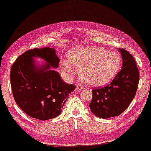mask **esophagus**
I'll return each instance as SVG.
<instances>
[{"instance_id": "34e87169", "label": "esophagus", "mask_w": 151, "mask_h": 151, "mask_svg": "<svg viewBox=\"0 0 151 151\" xmlns=\"http://www.w3.org/2000/svg\"><path fill=\"white\" fill-rule=\"evenodd\" d=\"M83 89V86H81L80 85H78L76 86V89H75V92L78 93V92H80V91H82V90Z\"/></svg>"}]
</instances>
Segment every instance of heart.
I'll return each mask as SVG.
<instances>
[{
  "label": "heart",
  "mask_w": 151,
  "mask_h": 151,
  "mask_svg": "<svg viewBox=\"0 0 151 151\" xmlns=\"http://www.w3.org/2000/svg\"><path fill=\"white\" fill-rule=\"evenodd\" d=\"M121 58L116 52L99 47L76 48L68 54V62H64L62 71L71 74L80 72L84 83L91 87H101L111 81L118 73Z\"/></svg>",
  "instance_id": "heart-1"
}]
</instances>
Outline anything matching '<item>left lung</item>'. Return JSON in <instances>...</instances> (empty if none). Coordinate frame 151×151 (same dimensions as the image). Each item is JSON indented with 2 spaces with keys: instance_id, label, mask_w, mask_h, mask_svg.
<instances>
[{
  "instance_id": "left-lung-1",
  "label": "left lung",
  "mask_w": 151,
  "mask_h": 151,
  "mask_svg": "<svg viewBox=\"0 0 151 151\" xmlns=\"http://www.w3.org/2000/svg\"><path fill=\"white\" fill-rule=\"evenodd\" d=\"M122 55L121 70L106 87L92 90L89 108L102 119L120 115L128 108L136 94L139 74L134 59L130 52L119 48Z\"/></svg>"
}]
</instances>
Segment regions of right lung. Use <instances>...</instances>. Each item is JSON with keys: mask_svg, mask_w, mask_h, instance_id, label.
Wrapping results in <instances>:
<instances>
[{"mask_svg": "<svg viewBox=\"0 0 151 151\" xmlns=\"http://www.w3.org/2000/svg\"><path fill=\"white\" fill-rule=\"evenodd\" d=\"M55 48H33L19 56L12 64L10 83L14 99L25 114L46 121L55 118L76 87L64 83L53 68L59 66L60 60ZM44 60L41 65L34 58Z\"/></svg>", "mask_w": 151, "mask_h": 151, "instance_id": "add662e5", "label": "right lung"}]
</instances>
